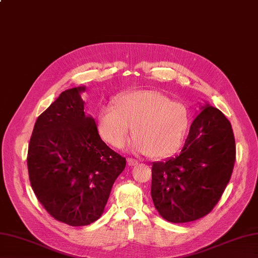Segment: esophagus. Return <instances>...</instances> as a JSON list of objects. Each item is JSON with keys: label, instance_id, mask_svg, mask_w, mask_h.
<instances>
[{"label": "esophagus", "instance_id": "esophagus-1", "mask_svg": "<svg viewBox=\"0 0 258 258\" xmlns=\"http://www.w3.org/2000/svg\"><path fill=\"white\" fill-rule=\"evenodd\" d=\"M127 163H128L129 166H135V165L138 164V163H139V161H138L137 159H134V158H128Z\"/></svg>", "mask_w": 258, "mask_h": 258}]
</instances>
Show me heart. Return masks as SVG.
Masks as SVG:
<instances>
[{
    "instance_id": "b5f03b06",
    "label": "heart",
    "mask_w": 258,
    "mask_h": 258,
    "mask_svg": "<svg viewBox=\"0 0 258 258\" xmlns=\"http://www.w3.org/2000/svg\"><path fill=\"white\" fill-rule=\"evenodd\" d=\"M188 125L186 106L154 91L124 94L115 106L103 107L98 116L99 135L106 142L121 149L135 128L136 148L153 159L173 154L183 142Z\"/></svg>"
}]
</instances>
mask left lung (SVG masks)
I'll list each match as a JSON object with an SVG mask.
<instances>
[{"mask_svg": "<svg viewBox=\"0 0 258 258\" xmlns=\"http://www.w3.org/2000/svg\"><path fill=\"white\" fill-rule=\"evenodd\" d=\"M234 162L232 125L207 104L192 121L181 152L153 163L151 196L156 210L173 223L208 215L229 183Z\"/></svg>", "mask_w": 258, "mask_h": 258, "instance_id": "left-lung-1", "label": "left lung"}]
</instances>
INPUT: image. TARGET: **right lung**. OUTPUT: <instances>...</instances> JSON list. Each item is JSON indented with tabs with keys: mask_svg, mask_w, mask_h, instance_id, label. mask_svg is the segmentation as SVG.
<instances>
[{
	"mask_svg": "<svg viewBox=\"0 0 258 258\" xmlns=\"http://www.w3.org/2000/svg\"><path fill=\"white\" fill-rule=\"evenodd\" d=\"M74 87L37 118L30 137L27 167L31 188L50 216L72 227L89 225L102 216L125 158L98 135L96 122L84 114Z\"/></svg>",
	"mask_w": 258,
	"mask_h": 258,
	"instance_id": "add662e5",
	"label": "right lung"
}]
</instances>
